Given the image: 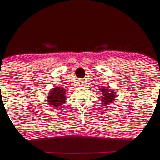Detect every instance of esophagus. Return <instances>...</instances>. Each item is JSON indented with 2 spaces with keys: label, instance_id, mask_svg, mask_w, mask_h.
<instances>
[{
  "label": "esophagus",
  "instance_id": "esophagus-1",
  "mask_svg": "<svg viewBox=\"0 0 160 160\" xmlns=\"http://www.w3.org/2000/svg\"><path fill=\"white\" fill-rule=\"evenodd\" d=\"M78 84H79L80 85H82L84 81H83L82 79H80V80H78Z\"/></svg>",
  "mask_w": 160,
  "mask_h": 160
}]
</instances>
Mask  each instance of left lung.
Instances as JSON below:
<instances>
[{"instance_id":"8db88e82","label":"left lung","mask_w":160,"mask_h":160,"mask_svg":"<svg viewBox=\"0 0 160 160\" xmlns=\"http://www.w3.org/2000/svg\"><path fill=\"white\" fill-rule=\"evenodd\" d=\"M109 87H107V88H102L101 90L102 92V104L104 105V106H107L109 104L113 102V100L115 99L116 97V92L110 90L109 89Z\"/></svg>"}]
</instances>
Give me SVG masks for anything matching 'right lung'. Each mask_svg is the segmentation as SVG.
<instances>
[{"label":"right lung","mask_w":160,"mask_h":160,"mask_svg":"<svg viewBox=\"0 0 160 160\" xmlns=\"http://www.w3.org/2000/svg\"><path fill=\"white\" fill-rule=\"evenodd\" d=\"M66 90L63 88L56 87L53 88L47 96L48 104L59 109L58 107H61L65 102V99H66Z\"/></svg>","instance_id":"1"}]
</instances>
